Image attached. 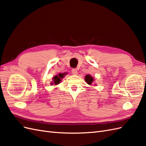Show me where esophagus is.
Returning a JSON list of instances; mask_svg holds the SVG:
<instances>
[{"mask_svg": "<svg viewBox=\"0 0 146 146\" xmlns=\"http://www.w3.org/2000/svg\"><path fill=\"white\" fill-rule=\"evenodd\" d=\"M72 73L73 74H74V75H76V74H78V70L76 68H73L72 70Z\"/></svg>", "mask_w": 146, "mask_h": 146, "instance_id": "34e87169", "label": "esophagus"}]
</instances>
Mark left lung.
<instances>
[{"label": "left lung", "mask_w": 146, "mask_h": 146, "mask_svg": "<svg viewBox=\"0 0 146 146\" xmlns=\"http://www.w3.org/2000/svg\"><path fill=\"white\" fill-rule=\"evenodd\" d=\"M85 81L87 82V84H91L93 82L94 78L92 77L90 75H89V74H87V75H86V77H85Z\"/></svg>", "instance_id": "obj_1"}]
</instances>
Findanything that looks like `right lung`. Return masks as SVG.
Listing matches in <instances>:
<instances>
[{
	"label": "right lung",
	"mask_w": 146,
	"mask_h": 146,
	"mask_svg": "<svg viewBox=\"0 0 146 146\" xmlns=\"http://www.w3.org/2000/svg\"><path fill=\"white\" fill-rule=\"evenodd\" d=\"M64 74L65 73H59V75H57L56 76H54L53 78V80H54V84H58L59 83H60V81H61V79L63 78V77L64 76ZM52 84H53V83H51Z\"/></svg>",
	"instance_id": "right-lung-1"
}]
</instances>
